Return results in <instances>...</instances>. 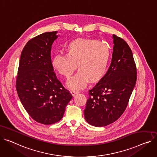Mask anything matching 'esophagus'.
Returning a JSON list of instances; mask_svg holds the SVG:
<instances>
[{
	"label": "esophagus",
	"instance_id": "obj_1",
	"mask_svg": "<svg viewBox=\"0 0 157 157\" xmlns=\"http://www.w3.org/2000/svg\"><path fill=\"white\" fill-rule=\"evenodd\" d=\"M79 92V91H78V90H71V91L72 95H75L76 93H78Z\"/></svg>",
	"mask_w": 157,
	"mask_h": 157
}]
</instances>
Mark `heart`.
I'll return each instance as SVG.
<instances>
[{
    "label": "heart",
    "instance_id": "heart-1",
    "mask_svg": "<svg viewBox=\"0 0 157 157\" xmlns=\"http://www.w3.org/2000/svg\"><path fill=\"white\" fill-rule=\"evenodd\" d=\"M110 59L107 46L97 40L77 39L69 44L66 54H57L52 66L59 74L69 79L77 67L79 71L67 82L73 90L84 88L89 79L95 81L105 73Z\"/></svg>",
    "mask_w": 157,
    "mask_h": 157
}]
</instances>
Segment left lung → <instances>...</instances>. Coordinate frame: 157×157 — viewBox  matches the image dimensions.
Segmentation results:
<instances>
[{"mask_svg": "<svg viewBox=\"0 0 157 157\" xmlns=\"http://www.w3.org/2000/svg\"><path fill=\"white\" fill-rule=\"evenodd\" d=\"M110 66L106 74L89 90L84 110L85 120L96 127L117 121L126 110L137 78L132 51L122 38L113 35Z\"/></svg>", "mask_w": 157, "mask_h": 157, "instance_id": "obj_1", "label": "left lung"}]
</instances>
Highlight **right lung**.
Instances as JSON below:
<instances>
[{
  "label": "right lung",
  "instance_id": "1",
  "mask_svg": "<svg viewBox=\"0 0 157 157\" xmlns=\"http://www.w3.org/2000/svg\"><path fill=\"white\" fill-rule=\"evenodd\" d=\"M57 31L29 40L21 54L16 78L18 97L29 116L38 123L59 122L72 96L57 79L51 60Z\"/></svg>",
  "mask_w": 157,
  "mask_h": 157
}]
</instances>
